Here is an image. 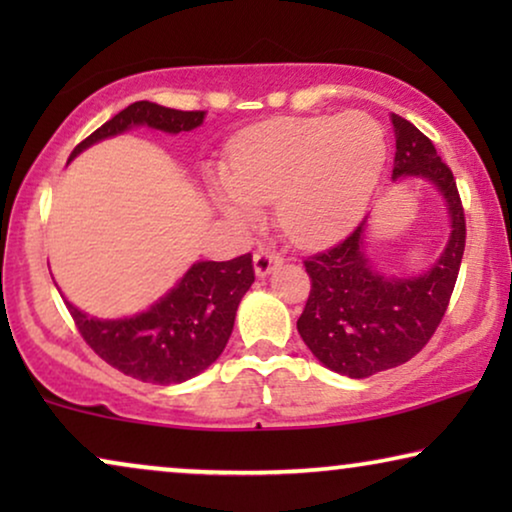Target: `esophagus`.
I'll return each instance as SVG.
<instances>
[{
  "mask_svg": "<svg viewBox=\"0 0 512 512\" xmlns=\"http://www.w3.org/2000/svg\"><path fill=\"white\" fill-rule=\"evenodd\" d=\"M277 263H282V254H279V251H275V249H265L263 247L254 254V270H256L258 277L268 275V272L275 268Z\"/></svg>",
  "mask_w": 512,
  "mask_h": 512,
  "instance_id": "obj_1",
  "label": "esophagus"
}]
</instances>
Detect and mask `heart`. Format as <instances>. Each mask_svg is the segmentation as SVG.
Segmentation results:
<instances>
[{"mask_svg": "<svg viewBox=\"0 0 512 512\" xmlns=\"http://www.w3.org/2000/svg\"><path fill=\"white\" fill-rule=\"evenodd\" d=\"M387 158V135L366 111L275 118L233 142L216 200L237 221L277 200V226L298 244L331 242L359 221Z\"/></svg>", "mask_w": 512, "mask_h": 512, "instance_id": "heart-1", "label": "heart"}]
</instances>
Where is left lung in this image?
Here are the masks:
<instances>
[{"label": "left lung", "mask_w": 512, "mask_h": 512, "mask_svg": "<svg viewBox=\"0 0 512 512\" xmlns=\"http://www.w3.org/2000/svg\"><path fill=\"white\" fill-rule=\"evenodd\" d=\"M391 123L394 179L433 181L445 195L452 233L438 263L419 277H384L370 268L363 254L366 221L335 247L303 261L312 289L298 319L300 338L326 368L356 380L422 352L445 317L466 247V216L452 170L410 121L391 114Z\"/></svg>", "instance_id": "left-lung-1"}]
</instances>
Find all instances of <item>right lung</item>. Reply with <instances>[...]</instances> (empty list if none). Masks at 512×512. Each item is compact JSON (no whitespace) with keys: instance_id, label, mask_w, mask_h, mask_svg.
Listing matches in <instances>:
<instances>
[{"instance_id":"add662e5","label":"right lung","mask_w":512,"mask_h":512,"mask_svg":"<svg viewBox=\"0 0 512 512\" xmlns=\"http://www.w3.org/2000/svg\"><path fill=\"white\" fill-rule=\"evenodd\" d=\"M205 116L207 111L135 102L76 144L69 160L90 144L121 135L132 125H149L177 135L200 128ZM254 279V261L251 254H244L233 261L193 263L165 298L130 319L102 321L79 312L67 300L65 305L86 345L109 366L142 382L177 384L191 380L219 359L233 333L237 305Z\"/></svg>"}]
</instances>
